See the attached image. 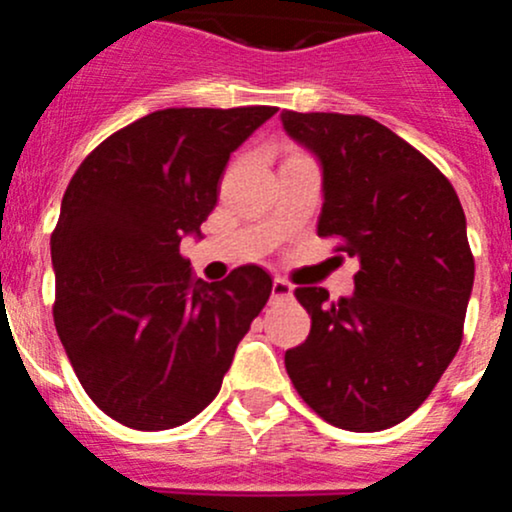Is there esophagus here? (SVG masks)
<instances>
[{
  "mask_svg": "<svg viewBox=\"0 0 512 512\" xmlns=\"http://www.w3.org/2000/svg\"><path fill=\"white\" fill-rule=\"evenodd\" d=\"M271 295L273 300H281V298H291L293 295V286L286 281V278H273V286H271Z\"/></svg>",
  "mask_w": 512,
  "mask_h": 512,
  "instance_id": "1",
  "label": "esophagus"
}]
</instances>
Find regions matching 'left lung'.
I'll use <instances>...</instances> for the list:
<instances>
[{
  "instance_id": "obj_1",
  "label": "left lung",
  "mask_w": 512,
  "mask_h": 512,
  "mask_svg": "<svg viewBox=\"0 0 512 512\" xmlns=\"http://www.w3.org/2000/svg\"><path fill=\"white\" fill-rule=\"evenodd\" d=\"M323 165L318 236L360 258L355 295L295 288L310 335L286 352L295 392L328 424L379 431L424 404L463 340L473 254L456 189L367 115L283 110Z\"/></svg>"
}]
</instances>
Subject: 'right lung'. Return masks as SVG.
<instances>
[{"instance_id":"right-lung-1","label":"right lung","mask_w":512,"mask_h":512,"mask_svg":"<svg viewBox=\"0 0 512 512\" xmlns=\"http://www.w3.org/2000/svg\"><path fill=\"white\" fill-rule=\"evenodd\" d=\"M276 110H155L100 142L68 182L51 234L56 333L88 397L130 429L202 412L271 295L258 266L199 281L179 241L199 234L229 155Z\"/></svg>"}]
</instances>
